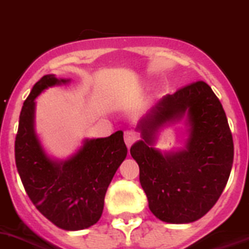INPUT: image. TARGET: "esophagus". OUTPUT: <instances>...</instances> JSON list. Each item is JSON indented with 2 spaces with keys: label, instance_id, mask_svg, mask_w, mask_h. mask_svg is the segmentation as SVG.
I'll list each match as a JSON object with an SVG mask.
<instances>
[{
  "label": "esophagus",
  "instance_id": "esophagus-1",
  "mask_svg": "<svg viewBox=\"0 0 249 249\" xmlns=\"http://www.w3.org/2000/svg\"><path fill=\"white\" fill-rule=\"evenodd\" d=\"M137 138H138V134L135 133V131H133V130L125 131V133H124V141H125V144H126V147L130 148L131 144L137 141Z\"/></svg>",
  "mask_w": 249,
  "mask_h": 249
}]
</instances>
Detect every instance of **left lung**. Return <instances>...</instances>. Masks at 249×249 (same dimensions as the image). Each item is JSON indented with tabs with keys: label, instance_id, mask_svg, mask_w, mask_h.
<instances>
[{
	"label": "left lung",
	"instance_id": "obj_1",
	"mask_svg": "<svg viewBox=\"0 0 249 249\" xmlns=\"http://www.w3.org/2000/svg\"><path fill=\"white\" fill-rule=\"evenodd\" d=\"M185 119V147L160 152V128ZM142 139L130 148L150 212L160 220L186 224L215 205L228 182L234 147L227 115L208 83L197 81L163 96L139 120Z\"/></svg>",
	"mask_w": 249,
	"mask_h": 249
}]
</instances>
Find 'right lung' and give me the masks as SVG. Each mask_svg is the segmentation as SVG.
Masks as SVG:
<instances>
[{
  "instance_id": "1",
  "label": "right lung",
  "mask_w": 249,
  "mask_h": 249,
  "mask_svg": "<svg viewBox=\"0 0 249 249\" xmlns=\"http://www.w3.org/2000/svg\"><path fill=\"white\" fill-rule=\"evenodd\" d=\"M70 79L47 74L37 81L21 108L15 141V160L25 191L41 214L64 231H81L101 218L104 200L115 172L128 154L123 131L85 139L64 160L45 152L35 130V99L44 89Z\"/></svg>"
}]
</instances>
